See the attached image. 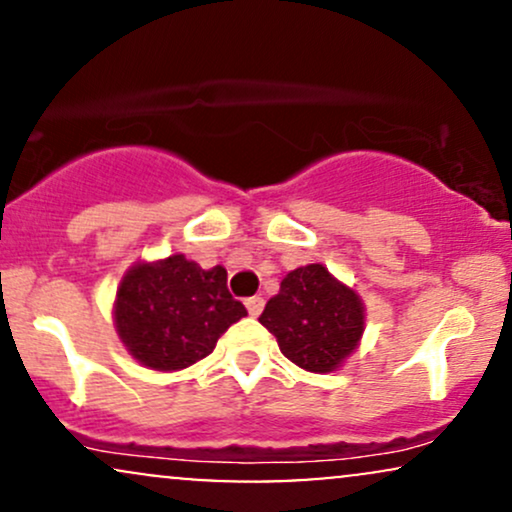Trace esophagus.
Instances as JSON below:
<instances>
[{
    "label": "esophagus",
    "instance_id": "esophagus-1",
    "mask_svg": "<svg viewBox=\"0 0 512 512\" xmlns=\"http://www.w3.org/2000/svg\"><path fill=\"white\" fill-rule=\"evenodd\" d=\"M245 308H248V313L252 315V317H257L262 313V308H264V298L262 296H250V298H245Z\"/></svg>",
    "mask_w": 512,
    "mask_h": 512
}]
</instances>
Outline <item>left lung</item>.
Instances as JSON below:
<instances>
[{"instance_id":"8db88e82","label":"left lung","mask_w":512,"mask_h":512,"mask_svg":"<svg viewBox=\"0 0 512 512\" xmlns=\"http://www.w3.org/2000/svg\"><path fill=\"white\" fill-rule=\"evenodd\" d=\"M260 322L289 361L310 373H330L361 339L363 305L322 264H308L284 276Z\"/></svg>"}]
</instances>
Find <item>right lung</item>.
Instances as JSON below:
<instances>
[{"label":"right lung","mask_w":512,"mask_h":512,"mask_svg":"<svg viewBox=\"0 0 512 512\" xmlns=\"http://www.w3.org/2000/svg\"><path fill=\"white\" fill-rule=\"evenodd\" d=\"M245 315V305L228 293L226 269H202L182 255L129 269L115 301L117 334L129 354L154 370L202 361Z\"/></svg>","instance_id":"obj_1"}]
</instances>
